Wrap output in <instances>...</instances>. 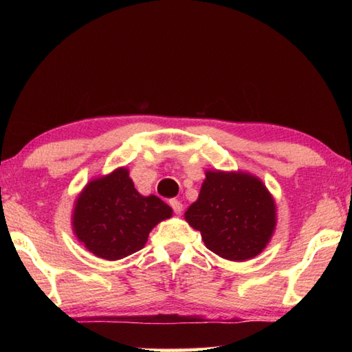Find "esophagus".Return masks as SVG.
Wrapping results in <instances>:
<instances>
[{
  "instance_id": "34e87169",
  "label": "esophagus",
  "mask_w": 352,
  "mask_h": 352,
  "mask_svg": "<svg viewBox=\"0 0 352 352\" xmlns=\"http://www.w3.org/2000/svg\"><path fill=\"white\" fill-rule=\"evenodd\" d=\"M170 206H172V210H174V212L175 214H182V211H183V205H182V201L180 200H177V199H172L170 201Z\"/></svg>"
}]
</instances>
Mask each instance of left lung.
I'll return each mask as SVG.
<instances>
[{"label": "left lung", "instance_id": "1", "mask_svg": "<svg viewBox=\"0 0 352 352\" xmlns=\"http://www.w3.org/2000/svg\"><path fill=\"white\" fill-rule=\"evenodd\" d=\"M208 250L228 261L253 259L276 230V204L259 177L242 170H206L199 199L184 212Z\"/></svg>", "mask_w": 352, "mask_h": 352}]
</instances>
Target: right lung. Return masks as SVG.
Segmentation results:
<instances>
[{
    "label": "right lung",
    "instance_id": "right-lung-1",
    "mask_svg": "<svg viewBox=\"0 0 352 352\" xmlns=\"http://www.w3.org/2000/svg\"><path fill=\"white\" fill-rule=\"evenodd\" d=\"M172 217L157 195H141L127 168L93 178L77 195L71 216L73 233L88 252L118 261L144 248L148 233Z\"/></svg>",
    "mask_w": 352,
    "mask_h": 352
}]
</instances>
